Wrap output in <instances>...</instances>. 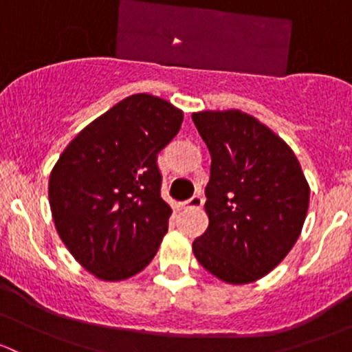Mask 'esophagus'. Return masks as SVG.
Listing matches in <instances>:
<instances>
[{"mask_svg": "<svg viewBox=\"0 0 352 352\" xmlns=\"http://www.w3.org/2000/svg\"><path fill=\"white\" fill-rule=\"evenodd\" d=\"M204 204V199H202V196H192L190 199H187L186 202H180V208H201V206Z\"/></svg>", "mask_w": 352, "mask_h": 352, "instance_id": "34e87169", "label": "esophagus"}]
</instances>
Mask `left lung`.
Wrapping results in <instances>:
<instances>
[{"instance_id":"1","label":"left lung","mask_w":352,"mask_h":352,"mask_svg":"<svg viewBox=\"0 0 352 352\" xmlns=\"http://www.w3.org/2000/svg\"><path fill=\"white\" fill-rule=\"evenodd\" d=\"M211 155L204 208L209 226L194 240L199 264L230 285L264 278L303 228L310 187L293 150L242 110L192 113Z\"/></svg>"}]
</instances>
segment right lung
Returning a JSON list of instances; mask_svg holds the SVG:
<instances>
[{
  "instance_id": "1",
  "label": "right lung",
  "mask_w": 352,
  "mask_h": 352,
  "mask_svg": "<svg viewBox=\"0 0 352 352\" xmlns=\"http://www.w3.org/2000/svg\"><path fill=\"white\" fill-rule=\"evenodd\" d=\"M184 112L148 94L124 98L76 134L49 179L56 230L98 279L143 271L168 232L172 208L160 196L156 156L175 138Z\"/></svg>"
}]
</instances>
